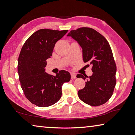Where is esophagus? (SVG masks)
Here are the masks:
<instances>
[{
    "instance_id": "obj_1",
    "label": "esophagus",
    "mask_w": 135,
    "mask_h": 135,
    "mask_svg": "<svg viewBox=\"0 0 135 135\" xmlns=\"http://www.w3.org/2000/svg\"><path fill=\"white\" fill-rule=\"evenodd\" d=\"M70 75H71V79H74L76 78V75L75 74H74V73H72L70 74Z\"/></svg>"
}]
</instances>
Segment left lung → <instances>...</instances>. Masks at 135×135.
I'll return each mask as SVG.
<instances>
[{
    "instance_id": "8db88e82",
    "label": "left lung",
    "mask_w": 135,
    "mask_h": 135,
    "mask_svg": "<svg viewBox=\"0 0 135 135\" xmlns=\"http://www.w3.org/2000/svg\"><path fill=\"white\" fill-rule=\"evenodd\" d=\"M68 36L78 41L83 49L84 62L92 66L93 75L85 88L78 91L79 98L90 106L103 105L112 96L116 82V65L110 45L103 35L90 27L72 30ZM77 76L84 80L88 78L80 74Z\"/></svg>"
}]
</instances>
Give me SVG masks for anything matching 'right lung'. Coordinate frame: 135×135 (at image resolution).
<instances>
[{
  "mask_svg": "<svg viewBox=\"0 0 135 135\" xmlns=\"http://www.w3.org/2000/svg\"><path fill=\"white\" fill-rule=\"evenodd\" d=\"M68 30L40 29L26 40L20 50L17 71L20 86L26 98L39 107L54 105L62 96V86L69 82V72L61 70L56 76L45 72L46 60Z\"/></svg>",
  "mask_w": 135,
  "mask_h": 135,
  "instance_id": "add662e5",
  "label": "right lung"
}]
</instances>
